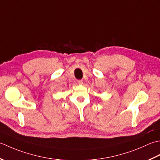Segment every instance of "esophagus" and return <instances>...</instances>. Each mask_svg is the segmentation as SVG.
<instances>
[{
    "mask_svg": "<svg viewBox=\"0 0 160 160\" xmlns=\"http://www.w3.org/2000/svg\"><path fill=\"white\" fill-rule=\"evenodd\" d=\"M77 82L79 85H82L83 84V80H78Z\"/></svg>",
    "mask_w": 160,
    "mask_h": 160,
    "instance_id": "34e87169",
    "label": "esophagus"
}]
</instances>
